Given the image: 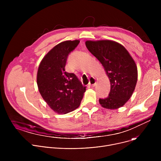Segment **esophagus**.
<instances>
[{
    "instance_id": "obj_1",
    "label": "esophagus",
    "mask_w": 161,
    "mask_h": 161,
    "mask_svg": "<svg viewBox=\"0 0 161 161\" xmlns=\"http://www.w3.org/2000/svg\"><path fill=\"white\" fill-rule=\"evenodd\" d=\"M96 81L94 77H90V81H89V85L92 87H93L96 85Z\"/></svg>"
}]
</instances>
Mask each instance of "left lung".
Wrapping results in <instances>:
<instances>
[{"label":"left lung","mask_w":161,"mask_h":161,"mask_svg":"<svg viewBox=\"0 0 161 161\" xmlns=\"http://www.w3.org/2000/svg\"><path fill=\"white\" fill-rule=\"evenodd\" d=\"M85 45L103 65L111 84L109 96L100 99V104L109 109L123 106L136 85L137 68L135 61L123 45L114 41L89 40Z\"/></svg>","instance_id":"left-lung-1"}]
</instances>
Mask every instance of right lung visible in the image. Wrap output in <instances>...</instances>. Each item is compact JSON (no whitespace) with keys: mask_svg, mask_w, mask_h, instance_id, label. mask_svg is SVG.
<instances>
[{"mask_svg":"<svg viewBox=\"0 0 161 161\" xmlns=\"http://www.w3.org/2000/svg\"><path fill=\"white\" fill-rule=\"evenodd\" d=\"M79 42L76 39L58 44L43 57L38 67V90L45 102L58 114L78 108L86 91L75 74L65 71L67 56Z\"/></svg>","mask_w":161,"mask_h":161,"instance_id":"right-lung-1","label":"right lung"}]
</instances>
